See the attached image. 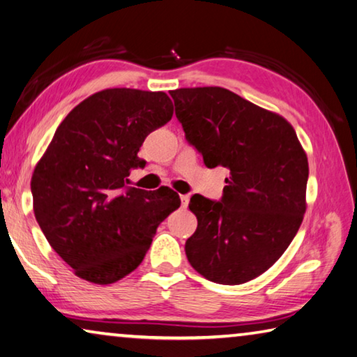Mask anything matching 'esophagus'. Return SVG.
<instances>
[{
    "label": "esophagus",
    "instance_id": "34e87169",
    "mask_svg": "<svg viewBox=\"0 0 357 357\" xmlns=\"http://www.w3.org/2000/svg\"><path fill=\"white\" fill-rule=\"evenodd\" d=\"M180 201H182V207L186 208V207H188V204H190V196L182 195V196H180Z\"/></svg>",
    "mask_w": 357,
    "mask_h": 357
}]
</instances>
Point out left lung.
I'll list each match as a JSON object with an SVG mask.
<instances>
[{
	"mask_svg": "<svg viewBox=\"0 0 357 357\" xmlns=\"http://www.w3.org/2000/svg\"><path fill=\"white\" fill-rule=\"evenodd\" d=\"M185 137L207 167L230 171L221 201L195 195L185 245L205 279L238 285L276 264L305 211L309 162L291 125L222 87L171 91Z\"/></svg>",
	"mask_w": 357,
	"mask_h": 357,
	"instance_id": "obj_1",
	"label": "left lung"
}]
</instances>
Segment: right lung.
I'll list each match as a JSON object with an SVG mask.
<instances>
[{"instance_id":"right-lung-1","label":"right lung","mask_w":357,"mask_h":357,"mask_svg":"<svg viewBox=\"0 0 357 357\" xmlns=\"http://www.w3.org/2000/svg\"><path fill=\"white\" fill-rule=\"evenodd\" d=\"M165 92L105 89L68 112L31 178L34 215L43 235L78 278L117 282L152 245L156 227L180 207L177 192L127 188L144 167L139 147L171 121Z\"/></svg>"}]
</instances>
